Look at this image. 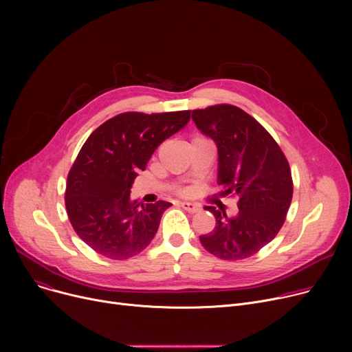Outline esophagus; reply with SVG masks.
<instances>
[{
  "mask_svg": "<svg viewBox=\"0 0 352 352\" xmlns=\"http://www.w3.org/2000/svg\"><path fill=\"white\" fill-rule=\"evenodd\" d=\"M179 207H182L184 210L186 211H188V212H197L199 208H198V206H195V204H192V202H179Z\"/></svg>",
  "mask_w": 352,
  "mask_h": 352,
  "instance_id": "obj_1",
  "label": "esophagus"
}]
</instances>
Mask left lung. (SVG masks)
I'll return each instance as SVG.
<instances>
[{"label":"left lung","instance_id":"8db88e82","mask_svg":"<svg viewBox=\"0 0 352 352\" xmlns=\"http://www.w3.org/2000/svg\"><path fill=\"white\" fill-rule=\"evenodd\" d=\"M192 121L217 145L223 197H238L234 217L204 208L214 214L215 228L199 241L223 260H244L271 243L284 224L292 199L288 161L267 129L235 105L194 109Z\"/></svg>","mask_w":352,"mask_h":352}]
</instances>
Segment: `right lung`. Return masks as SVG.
<instances>
[{"instance_id": "obj_1", "label": "right lung", "mask_w": 352, "mask_h": 352, "mask_svg": "<svg viewBox=\"0 0 352 352\" xmlns=\"http://www.w3.org/2000/svg\"><path fill=\"white\" fill-rule=\"evenodd\" d=\"M191 111L124 113L105 121L82 145L67 178L68 218L82 241L111 260L145 250L173 204H144L129 192L157 146L190 121Z\"/></svg>"}]
</instances>
